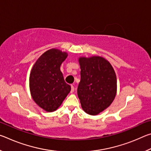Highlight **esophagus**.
Masks as SVG:
<instances>
[{
	"label": "esophagus",
	"instance_id": "obj_1",
	"mask_svg": "<svg viewBox=\"0 0 151 151\" xmlns=\"http://www.w3.org/2000/svg\"><path fill=\"white\" fill-rule=\"evenodd\" d=\"M74 91H75V87H74L73 85H71V93H73Z\"/></svg>",
	"mask_w": 151,
	"mask_h": 151
}]
</instances>
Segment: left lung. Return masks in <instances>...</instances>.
<instances>
[{"label": "left lung", "instance_id": "obj_1", "mask_svg": "<svg viewBox=\"0 0 151 151\" xmlns=\"http://www.w3.org/2000/svg\"><path fill=\"white\" fill-rule=\"evenodd\" d=\"M81 81L77 94L84 111L96 115L111 105L116 94V76L108 60L94 56L80 57Z\"/></svg>", "mask_w": 151, "mask_h": 151}]
</instances>
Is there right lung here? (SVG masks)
I'll return each instance as SVG.
<instances>
[{"label": "right lung", "mask_w": 151, "mask_h": 151, "mask_svg": "<svg viewBox=\"0 0 151 151\" xmlns=\"http://www.w3.org/2000/svg\"><path fill=\"white\" fill-rule=\"evenodd\" d=\"M67 56L65 52L52 48L43 53L32 66L29 77L30 94L35 103L47 112L56 111L71 90L60 68Z\"/></svg>", "instance_id": "obj_1"}]
</instances>
